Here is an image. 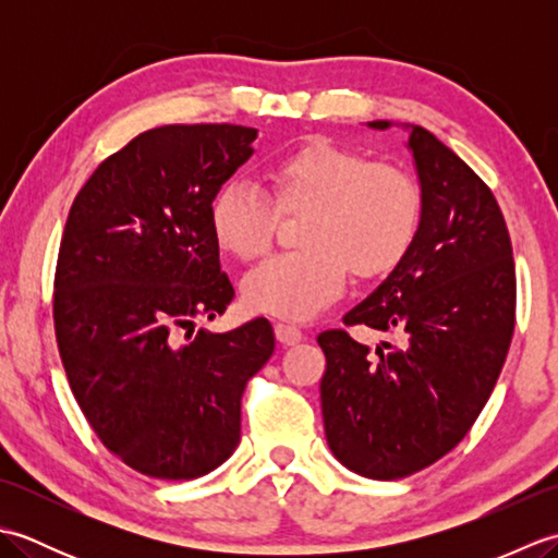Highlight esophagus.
I'll use <instances>...</instances> for the list:
<instances>
[{"label": "esophagus", "mask_w": 558, "mask_h": 558, "mask_svg": "<svg viewBox=\"0 0 558 558\" xmlns=\"http://www.w3.org/2000/svg\"><path fill=\"white\" fill-rule=\"evenodd\" d=\"M276 338H278V342H282V345H298V342H302L304 333L298 326L276 324Z\"/></svg>", "instance_id": "obj_1"}]
</instances>
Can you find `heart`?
I'll return each instance as SVG.
<instances>
[{
  "mask_svg": "<svg viewBox=\"0 0 558 558\" xmlns=\"http://www.w3.org/2000/svg\"><path fill=\"white\" fill-rule=\"evenodd\" d=\"M282 210H310L306 248L272 256L248 270L242 298L254 312L310 322L333 304L354 276L376 278L408 254L422 218L414 177L398 165L369 162L362 153L316 138L270 168ZM278 210L246 180L225 182L210 201L216 242L242 260L268 252Z\"/></svg>",
  "mask_w": 558,
  "mask_h": 558,
  "instance_id": "heart-1",
  "label": "heart"
}]
</instances>
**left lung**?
Masks as SVG:
<instances>
[{
	"mask_svg": "<svg viewBox=\"0 0 558 558\" xmlns=\"http://www.w3.org/2000/svg\"><path fill=\"white\" fill-rule=\"evenodd\" d=\"M376 132L388 120L366 122ZM417 172L422 218L408 254L345 326L390 330L376 354L326 330V441L348 470L400 480L432 465L487 405L515 326V264L492 189L422 126L402 124Z\"/></svg>",
	"mask_w": 558,
	"mask_h": 558,
	"instance_id": "obj_1",
	"label": "left lung"
}]
</instances>
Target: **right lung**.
Masks as SVG:
<instances>
[{
  "label": "right lung",
  "mask_w": 558,
  "mask_h": 558,
  "mask_svg": "<svg viewBox=\"0 0 558 558\" xmlns=\"http://www.w3.org/2000/svg\"><path fill=\"white\" fill-rule=\"evenodd\" d=\"M256 136L234 124L150 129L71 204L54 278L59 354L93 432L141 475L220 468L240 444L244 386L276 350L266 318L194 333L234 298L210 201Z\"/></svg>",
  "instance_id": "obj_1"
}]
</instances>
